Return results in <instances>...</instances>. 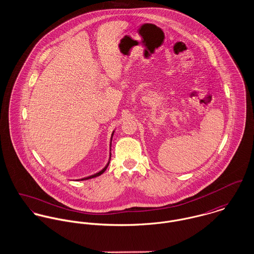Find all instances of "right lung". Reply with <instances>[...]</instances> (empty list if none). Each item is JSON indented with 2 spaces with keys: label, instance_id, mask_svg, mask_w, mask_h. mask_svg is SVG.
Wrapping results in <instances>:
<instances>
[{
  "label": "right lung",
  "instance_id": "obj_1",
  "mask_svg": "<svg viewBox=\"0 0 254 254\" xmlns=\"http://www.w3.org/2000/svg\"><path fill=\"white\" fill-rule=\"evenodd\" d=\"M113 133H114V131L112 132V135H111V140H112V136H113ZM111 156V155H110ZM110 160V159H109ZM109 163L106 165V167L103 169V170H101L100 172H98V173H96V174H94V175H92V176H89V177H86V178H83V179H81V181H83V180H88V179H92V178H95V177H98V176H100V175H102L106 170H107V168H108V166H109ZM78 181H80V180H78Z\"/></svg>",
  "mask_w": 254,
  "mask_h": 254
}]
</instances>
